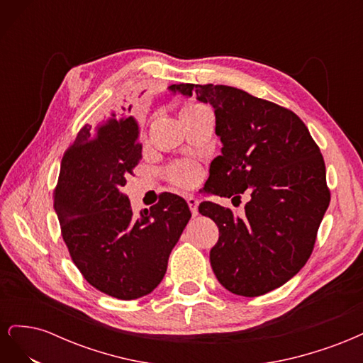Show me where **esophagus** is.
Returning a JSON list of instances; mask_svg holds the SVG:
<instances>
[{
	"mask_svg": "<svg viewBox=\"0 0 363 363\" xmlns=\"http://www.w3.org/2000/svg\"><path fill=\"white\" fill-rule=\"evenodd\" d=\"M186 201H188V204H189L192 216L199 215V200H196L195 196H188V200H186Z\"/></svg>",
	"mask_w": 363,
	"mask_h": 363,
	"instance_id": "esophagus-1",
	"label": "esophagus"
}]
</instances>
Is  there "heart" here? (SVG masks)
Returning <instances> with one entry per match:
<instances>
[{"label":"heart","mask_w":363,"mask_h":363,"mask_svg":"<svg viewBox=\"0 0 363 363\" xmlns=\"http://www.w3.org/2000/svg\"><path fill=\"white\" fill-rule=\"evenodd\" d=\"M195 108H203L201 106H186L182 112H189L195 111ZM169 179L180 186H192L196 182L200 180V168L196 167L192 162H182V163H175L168 169Z\"/></svg>","instance_id":"1"}]
</instances>
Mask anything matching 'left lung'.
Here are the masks:
<instances>
[{"instance_id":"1","label":"left lung","mask_w":363,"mask_h":363,"mask_svg":"<svg viewBox=\"0 0 363 363\" xmlns=\"http://www.w3.org/2000/svg\"><path fill=\"white\" fill-rule=\"evenodd\" d=\"M172 95L211 104L221 156L211 164L208 192H250L244 216L212 201L219 239L211 250L218 281L236 295H263L291 280L311 257L330 203L321 151L303 121L288 108L223 84H172Z\"/></svg>"}]
</instances>
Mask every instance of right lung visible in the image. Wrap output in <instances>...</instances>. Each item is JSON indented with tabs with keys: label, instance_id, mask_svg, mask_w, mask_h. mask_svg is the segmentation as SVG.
Listing matches in <instances>:
<instances>
[{
	"label": "right lung",
	"instance_id": "1",
	"mask_svg": "<svg viewBox=\"0 0 363 363\" xmlns=\"http://www.w3.org/2000/svg\"><path fill=\"white\" fill-rule=\"evenodd\" d=\"M131 106L94 128L84 125L65 152L54 211L75 267L94 288L136 300L162 281L172 248L191 219L182 196L162 194L138 216L124 194L140 159Z\"/></svg>",
	"mask_w": 363,
	"mask_h": 363
}]
</instances>
